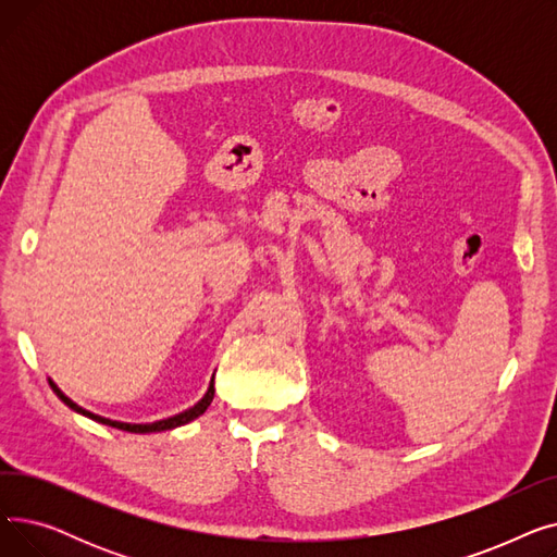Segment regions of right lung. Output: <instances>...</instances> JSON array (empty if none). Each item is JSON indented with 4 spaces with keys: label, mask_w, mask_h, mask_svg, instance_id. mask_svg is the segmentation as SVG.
<instances>
[{
    "label": "right lung",
    "mask_w": 557,
    "mask_h": 557,
    "mask_svg": "<svg viewBox=\"0 0 557 557\" xmlns=\"http://www.w3.org/2000/svg\"><path fill=\"white\" fill-rule=\"evenodd\" d=\"M49 386L53 388V393H55L58 397H61V399L72 408V411H76V413H81V416H85V418H90V420H95V422L108 424V426H112V429L128 431V433H153V431H166V429L183 426V424L196 420L198 416H202L205 411H208V406H210L212 399H214V379H212V384H210L208 393H205V397H202L196 406H191L189 411L178 413V416H173V418H166V420H160V422H151V424H126V422H114V420H108V418H101V416H95V413H90V411H85V408H81L78 404H74L70 397H65L61 391H58L53 382H49Z\"/></svg>",
    "instance_id": "right-lung-1"
}]
</instances>
